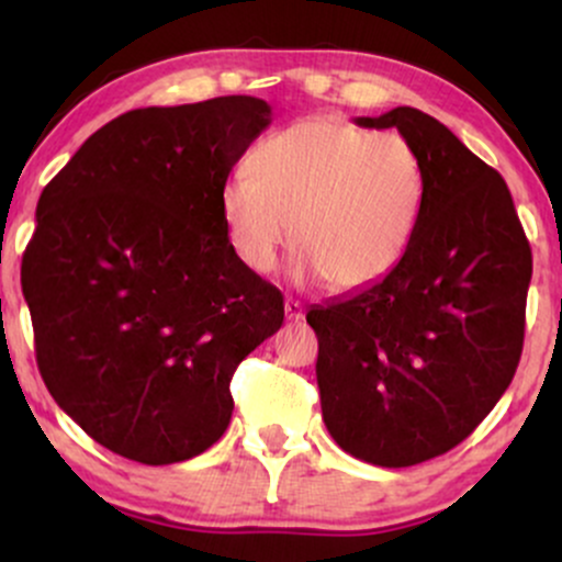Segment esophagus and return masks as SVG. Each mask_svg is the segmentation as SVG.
<instances>
[{"mask_svg":"<svg viewBox=\"0 0 562 562\" xmlns=\"http://www.w3.org/2000/svg\"><path fill=\"white\" fill-rule=\"evenodd\" d=\"M285 317H288L290 322L303 319V306H301V301H295V299H288V301H285Z\"/></svg>","mask_w":562,"mask_h":562,"instance_id":"34e87169","label":"esophagus"}]
</instances>
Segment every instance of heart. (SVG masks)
<instances>
[{
	"instance_id": "obj_1",
	"label": "heart",
	"mask_w": 562,
	"mask_h": 562,
	"mask_svg": "<svg viewBox=\"0 0 562 562\" xmlns=\"http://www.w3.org/2000/svg\"><path fill=\"white\" fill-rule=\"evenodd\" d=\"M218 195L235 256L267 274L293 232L301 274L364 288L402 261L423 205V164L404 134L306 119L256 147Z\"/></svg>"
}]
</instances>
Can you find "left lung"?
I'll return each mask as SVG.
<instances>
[{
	"label": "left lung",
	"instance_id": "obj_1",
	"mask_svg": "<svg viewBox=\"0 0 562 562\" xmlns=\"http://www.w3.org/2000/svg\"><path fill=\"white\" fill-rule=\"evenodd\" d=\"M359 126L415 145L423 205L402 261L359 293L312 306L322 417L340 449L380 468L447 454L518 370L531 245L505 179L434 115L393 108Z\"/></svg>",
	"mask_w": 562,
	"mask_h": 562
}]
</instances>
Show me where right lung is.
I'll list each match as a JSON object with an SVG mask.
<instances>
[{"label":"right lung","instance_id":"1","mask_svg":"<svg viewBox=\"0 0 562 562\" xmlns=\"http://www.w3.org/2000/svg\"><path fill=\"white\" fill-rule=\"evenodd\" d=\"M269 121L272 108L245 94L128 111L38 198L21 267L38 372L60 409L126 460L171 465L214 447L237 364L285 319L218 209Z\"/></svg>","mask_w":562,"mask_h":562}]
</instances>
